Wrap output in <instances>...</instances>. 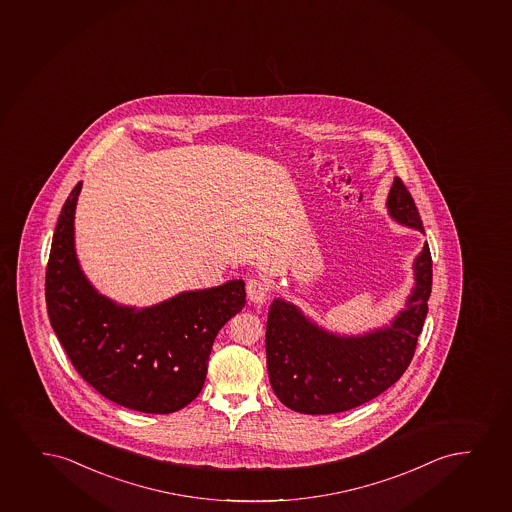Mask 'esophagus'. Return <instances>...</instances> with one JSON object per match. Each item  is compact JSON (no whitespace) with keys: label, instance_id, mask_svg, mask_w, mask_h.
<instances>
[{"label":"esophagus","instance_id":"34e87169","mask_svg":"<svg viewBox=\"0 0 512 512\" xmlns=\"http://www.w3.org/2000/svg\"><path fill=\"white\" fill-rule=\"evenodd\" d=\"M247 299L251 303H263L268 296V287L265 282L258 279L247 280L246 284Z\"/></svg>","mask_w":512,"mask_h":512}]
</instances>
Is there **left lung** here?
<instances>
[{"mask_svg": "<svg viewBox=\"0 0 512 512\" xmlns=\"http://www.w3.org/2000/svg\"><path fill=\"white\" fill-rule=\"evenodd\" d=\"M389 214L424 233L421 214L396 176ZM415 287L389 327L363 336H337L313 324L296 306L275 299L266 322V365L273 393L299 414H337L370 402L395 384L414 358L433 285L429 246L415 258Z\"/></svg>", "mask_w": 512, "mask_h": 512, "instance_id": "1", "label": "left lung"}]
</instances>
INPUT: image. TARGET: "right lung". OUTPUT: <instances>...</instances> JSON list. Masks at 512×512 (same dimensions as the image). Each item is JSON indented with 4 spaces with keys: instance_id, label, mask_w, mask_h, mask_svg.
Masks as SVG:
<instances>
[{
    "instance_id": "obj_1",
    "label": "right lung",
    "mask_w": 512,
    "mask_h": 512,
    "mask_svg": "<svg viewBox=\"0 0 512 512\" xmlns=\"http://www.w3.org/2000/svg\"><path fill=\"white\" fill-rule=\"evenodd\" d=\"M72 188L46 266L48 317L74 369L100 395L145 414H171L197 398L214 337L246 305L242 280L188 291L136 310L95 291L74 251Z\"/></svg>"
}]
</instances>
